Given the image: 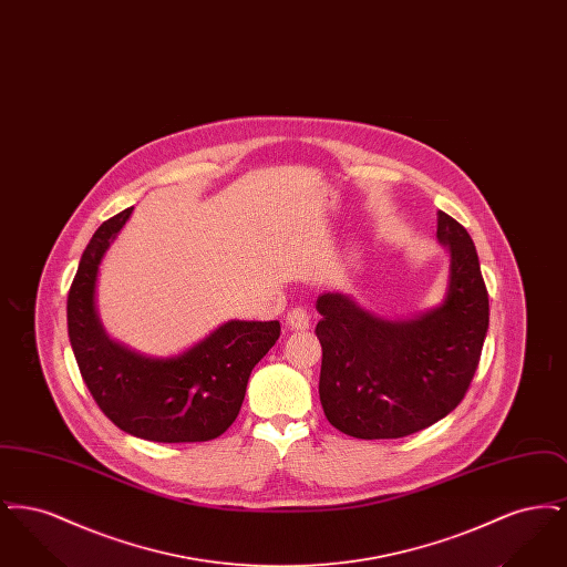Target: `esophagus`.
Listing matches in <instances>:
<instances>
[{"label":"esophagus","instance_id":"34e87169","mask_svg":"<svg viewBox=\"0 0 567 567\" xmlns=\"http://www.w3.org/2000/svg\"><path fill=\"white\" fill-rule=\"evenodd\" d=\"M287 324L291 327V329H296V331H303V329H308V324H310V315H308V310L306 308H293V310H289V315H287Z\"/></svg>","mask_w":567,"mask_h":567}]
</instances>
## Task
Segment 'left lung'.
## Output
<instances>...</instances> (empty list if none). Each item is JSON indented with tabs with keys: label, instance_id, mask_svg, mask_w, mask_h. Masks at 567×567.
<instances>
[{
	"label": "left lung",
	"instance_id": "obj_1",
	"mask_svg": "<svg viewBox=\"0 0 567 567\" xmlns=\"http://www.w3.org/2000/svg\"><path fill=\"white\" fill-rule=\"evenodd\" d=\"M437 240L451 250L449 289L421 317L386 321L344 293L317 299L319 393L336 430L361 440L404 437L444 419L467 393L488 329V293L465 227L437 213Z\"/></svg>",
	"mask_w": 567,
	"mask_h": 567
}]
</instances>
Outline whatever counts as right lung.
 Instances as JSON below:
<instances>
[{
    "instance_id": "add662e5",
    "label": "right lung",
    "mask_w": 567,
    "mask_h": 567,
    "mask_svg": "<svg viewBox=\"0 0 567 567\" xmlns=\"http://www.w3.org/2000/svg\"><path fill=\"white\" fill-rule=\"evenodd\" d=\"M134 206L100 225L68 293V333L82 380L110 421L151 442H208L243 408L252 368L280 336L278 321H229L178 357L153 359L110 340L95 310L97 270Z\"/></svg>"
}]
</instances>
